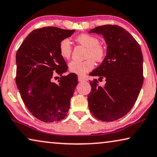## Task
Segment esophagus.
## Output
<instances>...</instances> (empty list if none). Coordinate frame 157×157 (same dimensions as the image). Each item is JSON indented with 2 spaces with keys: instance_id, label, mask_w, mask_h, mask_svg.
I'll return each mask as SVG.
<instances>
[{
  "instance_id": "esophagus-1",
  "label": "esophagus",
  "mask_w": 157,
  "mask_h": 157,
  "mask_svg": "<svg viewBox=\"0 0 157 157\" xmlns=\"http://www.w3.org/2000/svg\"><path fill=\"white\" fill-rule=\"evenodd\" d=\"M78 81H80V82H82V81H85L86 79L84 78H83V77H81V76H78Z\"/></svg>"
}]
</instances>
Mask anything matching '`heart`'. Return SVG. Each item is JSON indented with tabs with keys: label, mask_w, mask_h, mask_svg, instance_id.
Returning a JSON list of instances; mask_svg holds the SVG:
<instances>
[{
	"label": "heart",
	"mask_w": 157,
	"mask_h": 157,
	"mask_svg": "<svg viewBox=\"0 0 157 157\" xmlns=\"http://www.w3.org/2000/svg\"><path fill=\"white\" fill-rule=\"evenodd\" d=\"M76 41L88 48L87 57L94 58L97 62L103 60L105 55V49L99 44V40L94 36L88 34H81L76 37ZM61 56L64 59H69L72 52L71 43L69 39H63L59 46ZM92 58L88 59L83 62L73 60L69 63V71L71 73L83 76L94 68L95 63Z\"/></svg>",
	"instance_id": "heart-1"
}]
</instances>
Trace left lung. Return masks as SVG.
Segmentation results:
<instances>
[{"label": "left lung", "mask_w": 157, "mask_h": 157, "mask_svg": "<svg viewBox=\"0 0 157 157\" xmlns=\"http://www.w3.org/2000/svg\"><path fill=\"white\" fill-rule=\"evenodd\" d=\"M102 35L107 44L106 56L90 74L105 78L104 86L90 81L88 95L90 113L97 119L112 122L124 116L132 108L143 84V56L137 41L126 29L105 25L90 29Z\"/></svg>", "instance_id": "8db88e82"}]
</instances>
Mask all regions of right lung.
<instances>
[{
  "label": "right lung",
  "instance_id": "add662e5",
  "mask_svg": "<svg viewBox=\"0 0 157 157\" xmlns=\"http://www.w3.org/2000/svg\"><path fill=\"white\" fill-rule=\"evenodd\" d=\"M75 32L44 27L31 32L16 54V84L25 105L36 118L44 122L59 121L67 116L70 101L78 84L76 74L52 81L56 74L67 71L61 56V41Z\"/></svg>",
  "mask_w": 157,
  "mask_h": 157
}]
</instances>
